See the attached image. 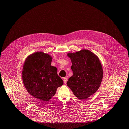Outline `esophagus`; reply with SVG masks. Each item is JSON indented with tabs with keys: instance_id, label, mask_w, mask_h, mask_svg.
Returning a JSON list of instances; mask_svg holds the SVG:
<instances>
[{
	"instance_id": "34e87169",
	"label": "esophagus",
	"mask_w": 129,
	"mask_h": 129,
	"mask_svg": "<svg viewBox=\"0 0 129 129\" xmlns=\"http://www.w3.org/2000/svg\"><path fill=\"white\" fill-rule=\"evenodd\" d=\"M63 81H64V84H66V83L67 82L68 79H67V78L66 77H64V78H63Z\"/></svg>"
}]
</instances>
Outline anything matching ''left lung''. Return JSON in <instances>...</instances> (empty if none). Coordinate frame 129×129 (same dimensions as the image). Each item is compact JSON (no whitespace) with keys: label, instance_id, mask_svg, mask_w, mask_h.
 <instances>
[{"label":"left lung","instance_id":"8db88e82","mask_svg":"<svg viewBox=\"0 0 129 129\" xmlns=\"http://www.w3.org/2000/svg\"><path fill=\"white\" fill-rule=\"evenodd\" d=\"M72 65L73 75L67 85L75 96L84 101L95 93L103 77V70L99 58L91 51L83 49L67 54Z\"/></svg>","mask_w":129,"mask_h":129}]
</instances>
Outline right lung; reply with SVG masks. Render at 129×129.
<instances>
[{"instance_id": "obj_1", "label": "right lung", "mask_w": 129, "mask_h": 129, "mask_svg": "<svg viewBox=\"0 0 129 129\" xmlns=\"http://www.w3.org/2000/svg\"><path fill=\"white\" fill-rule=\"evenodd\" d=\"M52 57L43 52L29 55L23 64L22 79L28 93L38 100L47 102L56 93L63 82L52 66Z\"/></svg>"}]
</instances>
